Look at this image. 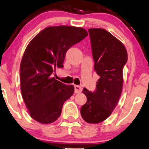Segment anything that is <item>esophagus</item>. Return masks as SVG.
Masks as SVG:
<instances>
[{"mask_svg": "<svg viewBox=\"0 0 149 149\" xmlns=\"http://www.w3.org/2000/svg\"><path fill=\"white\" fill-rule=\"evenodd\" d=\"M74 91L76 93H79L82 91V87L78 85H75L74 86Z\"/></svg>", "mask_w": 149, "mask_h": 149, "instance_id": "obj_1", "label": "esophagus"}]
</instances>
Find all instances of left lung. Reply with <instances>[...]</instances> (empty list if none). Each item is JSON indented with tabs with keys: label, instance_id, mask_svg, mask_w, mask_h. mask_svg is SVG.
Instances as JSON below:
<instances>
[{
	"label": "left lung",
	"instance_id": "obj_1",
	"mask_svg": "<svg viewBox=\"0 0 149 149\" xmlns=\"http://www.w3.org/2000/svg\"><path fill=\"white\" fill-rule=\"evenodd\" d=\"M94 61V71L100 76L96 89L91 92L84 88L87 100L80 113L88 123L104 121L116 108L123 85V68L128 56L125 45L104 29H88Z\"/></svg>",
	"mask_w": 149,
	"mask_h": 149
}]
</instances>
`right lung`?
Returning a JSON list of instances; mask_svg holds the SVG:
<instances>
[{
	"label": "right lung",
	"mask_w": 149,
	"mask_h": 149,
	"mask_svg": "<svg viewBox=\"0 0 149 149\" xmlns=\"http://www.w3.org/2000/svg\"><path fill=\"white\" fill-rule=\"evenodd\" d=\"M88 36L82 27H48L27 45L20 63V90L30 116L42 124L59 118L63 104L74 92L52 77L56 67L63 68L66 53Z\"/></svg>",
	"instance_id": "right-lung-1"
}]
</instances>
